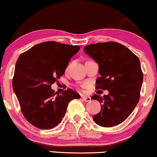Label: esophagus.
Masks as SVG:
<instances>
[{
	"label": "esophagus",
	"mask_w": 157,
	"mask_h": 157,
	"mask_svg": "<svg viewBox=\"0 0 157 157\" xmlns=\"http://www.w3.org/2000/svg\"><path fill=\"white\" fill-rule=\"evenodd\" d=\"M82 100H83V101H85V102H90V101H91V97H86V96H82Z\"/></svg>",
	"instance_id": "34e87169"
}]
</instances>
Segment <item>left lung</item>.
<instances>
[{"label": "left lung", "instance_id": "left-lung-1", "mask_svg": "<svg viewBox=\"0 0 157 157\" xmlns=\"http://www.w3.org/2000/svg\"><path fill=\"white\" fill-rule=\"evenodd\" d=\"M84 52L99 65L97 89L109 91L102 97H91L101 105L94 121L102 127L119 125L128 117L140 100L143 81L140 60L130 49L116 42L88 45Z\"/></svg>", "mask_w": 157, "mask_h": 157}]
</instances>
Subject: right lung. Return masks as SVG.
Here are the masks:
<instances>
[{"mask_svg":"<svg viewBox=\"0 0 157 157\" xmlns=\"http://www.w3.org/2000/svg\"><path fill=\"white\" fill-rule=\"evenodd\" d=\"M80 46L47 41L35 45L20 55L15 64L12 88L21 111L29 122L40 129L57 126L68 105L80 94L68 89L59 95L52 89L63 75L68 62Z\"/></svg>","mask_w":157,"mask_h":157,"instance_id":"1","label":"right lung"}]
</instances>
